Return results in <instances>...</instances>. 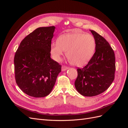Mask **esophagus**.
Masks as SVG:
<instances>
[{
  "mask_svg": "<svg viewBox=\"0 0 128 128\" xmlns=\"http://www.w3.org/2000/svg\"><path fill=\"white\" fill-rule=\"evenodd\" d=\"M68 69V67H67V66H62V71H65V70H67V69Z\"/></svg>",
  "mask_w": 128,
  "mask_h": 128,
  "instance_id": "obj_1",
  "label": "esophagus"
}]
</instances>
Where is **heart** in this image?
Segmentation results:
<instances>
[{"label": "heart", "instance_id": "heart-1", "mask_svg": "<svg viewBox=\"0 0 128 128\" xmlns=\"http://www.w3.org/2000/svg\"><path fill=\"white\" fill-rule=\"evenodd\" d=\"M95 50L94 37L91 34L82 32L63 34L50 46V53L54 60L60 62L66 51L69 62L76 66H82L87 64Z\"/></svg>", "mask_w": 128, "mask_h": 128}]
</instances>
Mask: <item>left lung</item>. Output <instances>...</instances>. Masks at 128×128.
I'll return each instance as SVG.
<instances>
[{
	"label": "left lung",
	"mask_w": 128,
	"mask_h": 128,
	"mask_svg": "<svg viewBox=\"0 0 128 128\" xmlns=\"http://www.w3.org/2000/svg\"><path fill=\"white\" fill-rule=\"evenodd\" d=\"M96 40V52L88 64L77 69L78 76L75 88L80 94L93 96L105 91L115 77V57L108 42L94 30H91Z\"/></svg>",
	"instance_id": "1"
}]
</instances>
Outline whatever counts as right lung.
I'll use <instances>...</instances> for the list:
<instances>
[{
    "instance_id": "add662e5",
    "label": "right lung",
    "mask_w": 128,
    "mask_h": 128,
    "mask_svg": "<svg viewBox=\"0 0 128 128\" xmlns=\"http://www.w3.org/2000/svg\"><path fill=\"white\" fill-rule=\"evenodd\" d=\"M56 27H40L22 40L14 56L15 78L21 90L31 96L48 95L61 71L51 58L50 46Z\"/></svg>"
}]
</instances>
